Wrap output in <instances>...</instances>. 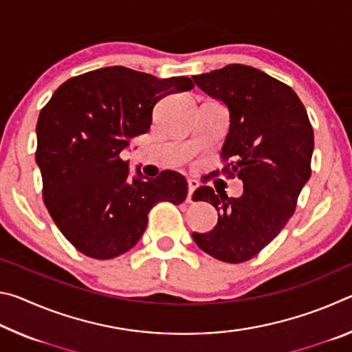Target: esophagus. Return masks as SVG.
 <instances>
[{"mask_svg": "<svg viewBox=\"0 0 352 352\" xmlns=\"http://www.w3.org/2000/svg\"><path fill=\"white\" fill-rule=\"evenodd\" d=\"M200 186V183L197 180H194V178H189L188 180V188H189V192H188V201H192V194L194 190Z\"/></svg>", "mask_w": 352, "mask_h": 352, "instance_id": "esophagus-1", "label": "esophagus"}]
</instances>
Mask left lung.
<instances>
[{
  "label": "left lung",
  "instance_id": "left-lung-1",
  "mask_svg": "<svg viewBox=\"0 0 352 352\" xmlns=\"http://www.w3.org/2000/svg\"><path fill=\"white\" fill-rule=\"evenodd\" d=\"M200 90L230 110L222 172L243 182L241 197L200 186L192 200L219 212L210 233H192L212 258L241 264L269 245L294 216L298 195L311 178L314 130L305 105L289 85L247 65H226L194 76Z\"/></svg>",
  "mask_w": 352,
  "mask_h": 352
}]
</instances>
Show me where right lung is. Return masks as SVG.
I'll use <instances>...</instances> for the list:
<instances>
[{"label": "right lung", "instance_id": "right-lung-1", "mask_svg": "<svg viewBox=\"0 0 352 352\" xmlns=\"http://www.w3.org/2000/svg\"><path fill=\"white\" fill-rule=\"evenodd\" d=\"M194 88L189 77L157 79L126 67L71 77L52 94L37 122L43 201L62 234L88 258L113 259L136 245L147 214L160 201L188 195L174 170L129 177L119 157L130 138L147 133L153 107L166 94Z\"/></svg>", "mask_w": 352, "mask_h": 352}]
</instances>
